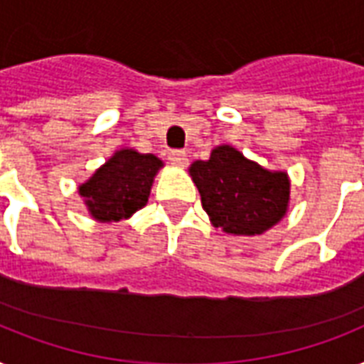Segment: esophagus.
<instances>
[{"label":"esophagus","instance_id":"1","mask_svg":"<svg viewBox=\"0 0 364 364\" xmlns=\"http://www.w3.org/2000/svg\"><path fill=\"white\" fill-rule=\"evenodd\" d=\"M168 160H170L173 166H179V168L188 166V156L185 151H171V153L168 154Z\"/></svg>","mask_w":364,"mask_h":364}]
</instances>
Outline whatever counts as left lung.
Masks as SVG:
<instances>
[{
    "mask_svg": "<svg viewBox=\"0 0 364 364\" xmlns=\"http://www.w3.org/2000/svg\"><path fill=\"white\" fill-rule=\"evenodd\" d=\"M211 225L230 236H259L287 215L291 179L245 159L232 145H217L208 160L188 168Z\"/></svg>",
    "mask_w": 364,
    "mask_h": 364,
    "instance_id": "obj_1",
    "label": "left lung"
}]
</instances>
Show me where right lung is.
Masks as SVG:
<instances>
[{
  "label": "right lung",
  "instance_id": "1",
  "mask_svg": "<svg viewBox=\"0 0 364 364\" xmlns=\"http://www.w3.org/2000/svg\"><path fill=\"white\" fill-rule=\"evenodd\" d=\"M164 162L151 153L119 149L87 181L79 185V196L98 223L130 219L147 204L151 187Z\"/></svg>",
  "mask_w": 364,
  "mask_h": 364
}]
</instances>
